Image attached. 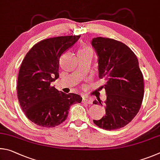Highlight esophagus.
<instances>
[{
  "mask_svg": "<svg viewBox=\"0 0 160 160\" xmlns=\"http://www.w3.org/2000/svg\"><path fill=\"white\" fill-rule=\"evenodd\" d=\"M82 102L83 103H87V104H92V102H93V100H92L91 98H88V97H83V100H82Z\"/></svg>",
  "mask_w": 160,
  "mask_h": 160,
  "instance_id": "obj_1",
  "label": "esophagus"
}]
</instances>
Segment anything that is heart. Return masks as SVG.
Listing matches in <instances>:
<instances>
[{
	"mask_svg": "<svg viewBox=\"0 0 160 160\" xmlns=\"http://www.w3.org/2000/svg\"><path fill=\"white\" fill-rule=\"evenodd\" d=\"M78 52L89 53V54L93 55V50H92L91 48H89V47H83V48L79 50V51H78Z\"/></svg>",
	"mask_w": 160,
	"mask_h": 160,
	"instance_id": "obj_1",
	"label": "heart"
}]
</instances>
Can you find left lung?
Returning <instances> with one entry per match:
<instances>
[{
	"label": "left lung",
	"instance_id": "8db88e82",
	"mask_svg": "<svg viewBox=\"0 0 160 160\" xmlns=\"http://www.w3.org/2000/svg\"><path fill=\"white\" fill-rule=\"evenodd\" d=\"M98 60L99 78L107 83V99L93 104L104 105L105 115L94 124L105 130H116L127 125L141 108L144 95V82L138 58L127 45L112 38L97 37L91 41Z\"/></svg>",
	"mask_w": 160,
	"mask_h": 160
}]
</instances>
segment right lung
Returning <instances> with one entry per match:
<instances>
[{
    "mask_svg": "<svg viewBox=\"0 0 160 160\" xmlns=\"http://www.w3.org/2000/svg\"><path fill=\"white\" fill-rule=\"evenodd\" d=\"M80 36L44 39L27 53L19 68L18 97L22 111L30 121L43 127H55L67 119L70 106L82 102L75 93L59 91L51 83L59 77L61 55Z\"/></svg>",
    "mask_w": 160,
    "mask_h": 160,
    "instance_id": "1",
    "label": "right lung"
}]
</instances>
